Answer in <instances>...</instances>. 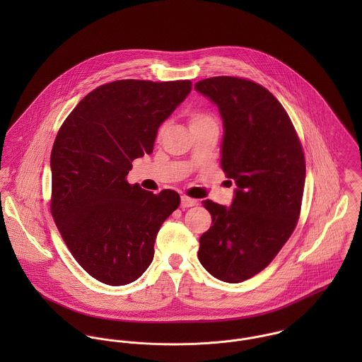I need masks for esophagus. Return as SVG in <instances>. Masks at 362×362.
<instances>
[{
    "label": "esophagus",
    "mask_w": 362,
    "mask_h": 362,
    "mask_svg": "<svg viewBox=\"0 0 362 362\" xmlns=\"http://www.w3.org/2000/svg\"><path fill=\"white\" fill-rule=\"evenodd\" d=\"M198 202H197V199H192V198H189V197H181V207H192L195 206Z\"/></svg>",
    "instance_id": "obj_1"
}]
</instances>
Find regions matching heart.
I'll use <instances>...</instances> for the list:
<instances>
[{"mask_svg": "<svg viewBox=\"0 0 362 362\" xmlns=\"http://www.w3.org/2000/svg\"><path fill=\"white\" fill-rule=\"evenodd\" d=\"M214 118L207 114V112H202V111H197L191 115V125L194 124H204V122H213Z\"/></svg>", "mask_w": 362, "mask_h": 362, "instance_id": "obj_1", "label": "heart"}]
</instances>
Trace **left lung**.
Wrapping results in <instances>:
<instances>
[{
	"label": "left lung",
	"instance_id": "left-lung-1",
	"mask_svg": "<svg viewBox=\"0 0 362 362\" xmlns=\"http://www.w3.org/2000/svg\"><path fill=\"white\" fill-rule=\"evenodd\" d=\"M195 90L218 108L221 168L237 185L230 207L204 201L213 226L199 238L198 258L213 277L241 283L274 259L297 226L304 152L283 105L258 83L214 76Z\"/></svg>",
	"mask_w": 362,
	"mask_h": 362
}]
</instances>
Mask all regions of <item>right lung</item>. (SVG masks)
<instances>
[{
	"instance_id": "right-lung-1",
	"label": "right lung",
	"mask_w": 362,
	"mask_h": 362,
	"mask_svg": "<svg viewBox=\"0 0 362 362\" xmlns=\"http://www.w3.org/2000/svg\"><path fill=\"white\" fill-rule=\"evenodd\" d=\"M191 81H115L85 96L54 141L52 213L76 262L96 280L124 286L155 255L163 221L180 195H155L125 177L153 152L158 127L185 100Z\"/></svg>"
}]
</instances>
